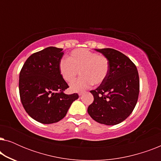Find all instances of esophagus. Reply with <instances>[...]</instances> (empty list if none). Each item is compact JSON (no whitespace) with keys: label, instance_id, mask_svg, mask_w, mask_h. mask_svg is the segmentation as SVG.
<instances>
[{"label":"esophagus","instance_id":"34e87169","mask_svg":"<svg viewBox=\"0 0 161 161\" xmlns=\"http://www.w3.org/2000/svg\"><path fill=\"white\" fill-rule=\"evenodd\" d=\"M83 94V92H80V93L78 94V95H79V96H82Z\"/></svg>","mask_w":161,"mask_h":161}]
</instances>
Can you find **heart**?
I'll return each instance as SVG.
<instances>
[{"mask_svg":"<svg viewBox=\"0 0 161 161\" xmlns=\"http://www.w3.org/2000/svg\"><path fill=\"white\" fill-rule=\"evenodd\" d=\"M59 71L64 80L72 82L78 75V80L70 84V90L79 92L87 89L92 83L100 85L106 79L109 72V61L102 55L87 49L72 50L68 59L64 58L59 63Z\"/></svg>","mask_w":161,"mask_h":161,"instance_id":"1","label":"heart"}]
</instances>
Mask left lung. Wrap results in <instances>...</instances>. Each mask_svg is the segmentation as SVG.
<instances>
[{"label": "left lung", "mask_w": 161, "mask_h": 161, "mask_svg": "<svg viewBox=\"0 0 161 161\" xmlns=\"http://www.w3.org/2000/svg\"><path fill=\"white\" fill-rule=\"evenodd\" d=\"M109 61L107 78L90 92L94 102L88 113L100 124L115 125L126 119L133 112L139 94L137 68L128 57L111 48L94 49Z\"/></svg>", "instance_id": "left-lung-1"}]
</instances>
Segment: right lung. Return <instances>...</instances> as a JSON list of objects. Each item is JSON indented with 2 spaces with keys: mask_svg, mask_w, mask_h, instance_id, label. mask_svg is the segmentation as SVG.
<instances>
[{
  "mask_svg": "<svg viewBox=\"0 0 161 161\" xmlns=\"http://www.w3.org/2000/svg\"><path fill=\"white\" fill-rule=\"evenodd\" d=\"M62 50L48 47L35 53L25 61L19 73L22 104L31 117L42 124L62 119L78 98V94L64 93L69 86L59 71Z\"/></svg>",
  "mask_w": 161,
  "mask_h": 161,
  "instance_id": "right-lung-1",
  "label": "right lung"
}]
</instances>
